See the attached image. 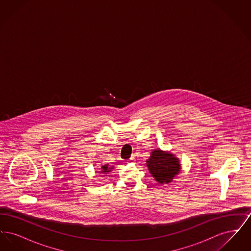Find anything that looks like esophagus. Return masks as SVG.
Instances as JSON below:
<instances>
[{
  "label": "esophagus",
  "mask_w": 251,
  "mask_h": 251,
  "mask_svg": "<svg viewBox=\"0 0 251 251\" xmlns=\"http://www.w3.org/2000/svg\"><path fill=\"white\" fill-rule=\"evenodd\" d=\"M127 163H129V164H132V163H135V158L132 156L131 158H129L128 160H127Z\"/></svg>",
  "instance_id": "1"
}]
</instances>
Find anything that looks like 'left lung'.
Here are the masks:
<instances>
[{"mask_svg":"<svg viewBox=\"0 0 251 251\" xmlns=\"http://www.w3.org/2000/svg\"><path fill=\"white\" fill-rule=\"evenodd\" d=\"M147 166L152 177L161 184L168 183L179 172V162L178 158L172 153H167L160 150L151 152Z\"/></svg>","mask_w":251,"mask_h":251,"instance_id":"obj_1","label":"left lung"}]
</instances>
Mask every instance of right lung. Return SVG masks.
<instances>
[{
	"instance_id": "add662e5",
	"label": "right lung",
	"mask_w": 251,
	"mask_h": 251,
	"mask_svg": "<svg viewBox=\"0 0 251 251\" xmlns=\"http://www.w3.org/2000/svg\"><path fill=\"white\" fill-rule=\"evenodd\" d=\"M113 169V167H109L108 165H104V166H102L101 167V171H100V173H102V174H107L108 172H111V170Z\"/></svg>"
}]
</instances>
